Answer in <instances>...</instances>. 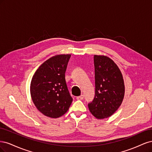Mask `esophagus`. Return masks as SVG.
<instances>
[{
  "label": "esophagus",
  "instance_id": "34e87169",
  "mask_svg": "<svg viewBox=\"0 0 152 152\" xmlns=\"http://www.w3.org/2000/svg\"><path fill=\"white\" fill-rule=\"evenodd\" d=\"M76 98H77V99H79V100L83 99V98H84V95L81 94V95L79 96H77V97Z\"/></svg>",
  "mask_w": 152,
  "mask_h": 152
}]
</instances>
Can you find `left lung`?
Returning a JSON list of instances; mask_svg holds the SVG:
<instances>
[{"mask_svg":"<svg viewBox=\"0 0 152 152\" xmlns=\"http://www.w3.org/2000/svg\"><path fill=\"white\" fill-rule=\"evenodd\" d=\"M95 96L88 104L89 111L99 119L109 117L121 105L125 93L122 73L114 61L105 56H94Z\"/></svg>","mask_w":152,"mask_h":152,"instance_id":"1","label":"left lung"}]
</instances>
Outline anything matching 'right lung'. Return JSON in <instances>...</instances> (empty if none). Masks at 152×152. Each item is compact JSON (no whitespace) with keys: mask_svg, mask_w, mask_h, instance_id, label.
Returning a JSON list of instances; mask_svg holds the SVG:
<instances>
[{"mask_svg":"<svg viewBox=\"0 0 152 152\" xmlns=\"http://www.w3.org/2000/svg\"><path fill=\"white\" fill-rule=\"evenodd\" d=\"M70 54L53 56L37 70L30 84L31 99L44 115L58 118L69 109L73 98L65 80V72Z\"/></svg>","mask_w":152,"mask_h":152,"instance_id":"1","label":"right lung"}]
</instances>
